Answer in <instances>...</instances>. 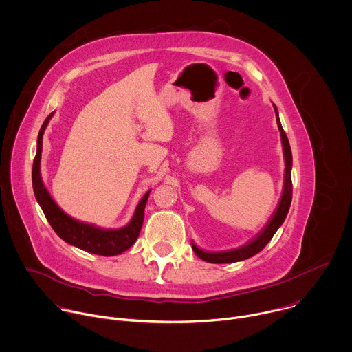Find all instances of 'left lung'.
Listing matches in <instances>:
<instances>
[{
    "label": "left lung",
    "instance_id": "1",
    "mask_svg": "<svg viewBox=\"0 0 352 352\" xmlns=\"http://www.w3.org/2000/svg\"><path fill=\"white\" fill-rule=\"evenodd\" d=\"M275 109V114H276V124L278 128L280 131V139H282V146H283V155H285V182H283V191H282V197L280 201L274 212V214L271 216V219L268 220L267 226L246 245L238 248V249H232V250H227V252H213V253H208L204 252L201 249H198L194 243L192 250L195 252V254L209 263H216V264H223V263H234V261H241L245 258H249L252 256H254L256 253H258L260 250H263V248L271 241V238L274 236V234L276 232V230L279 228V226L283 223L289 208H290V202H292V191H293V186H292V151H290V146H289V140L287 136L280 125L279 117H278V110Z\"/></svg>",
    "mask_w": 352,
    "mask_h": 352
}]
</instances>
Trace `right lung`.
Wrapping results in <instances>:
<instances>
[{
    "label": "right lung",
    "mask_w": 352,
    "mask_h": 352,
    "mask_svg": "<svg viewBox=\"0 0 352 352\" xmlns=\"http://www.w3.org/2000/svg\"><path fill=\"white\" fill-rule=\"evenodd\" d=\"M54 114V113H52ZM52 114L48 116V118L44 121L37 140V153L33 162V188L36 198L50 221L51 227L55 230V232L67 243L74 245L85 252L100 254V256H116L126 249H129L138 239L143 220H144V208L148 199L150 191L144 194V197L140 199L136 212L129 221L122 228L117 230H104L99 228L89 223L78 221L69 214H66L52 199L50 192L47 191L45 186L43 184L41 175H40V161H41V150H43V133L52 117Z\"/></svg>",
    "instance_id": "obj_1"
}]
</instances>
